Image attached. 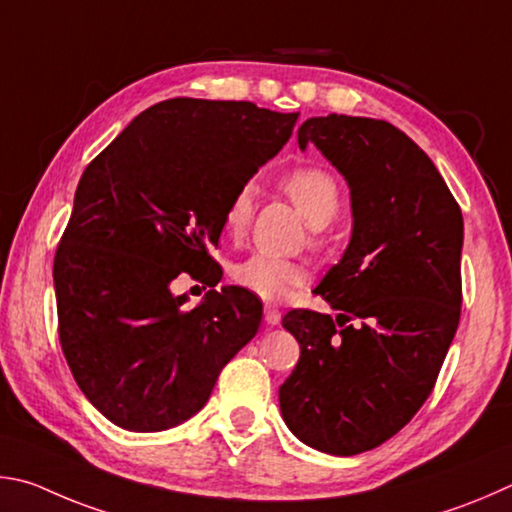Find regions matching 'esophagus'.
<instances>
[{"instance_id": "34e87169", "label": "esophagus", "mask_w": 512, "mask_h": 512, "mask_svg": "<svg viewBox=\"0 0 512 512\" xmlns=\"http://www.w3.org/2000/svg\"><path fill=\"white\" fill-rule=\"evenodd\" d=\"M265 321L270 326L281 324V310L274 306V303H265Z\"/></svg>"}]
</instances>
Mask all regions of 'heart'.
I'll use <instances>...</instances> for the list:
<instances>
[{
  "instance_id": "heart-1",
  "label": "heart",
  "mask_w": 512,
  "mask_h": 512,
  "mask_svg": "<svg viewBox=\"0 0 512 512\" xmlns=\"http://www.w3.org/2000/svg\"><path fill=\"white\" fill-rule=\"evenodd\" d=\"M283 188L303 218L317 229L333 222L342 209V191L337 179L324 168L292 170L283 179ZM251 215H254V186L242 184L224 206V233L233 240L242 238L251 227ZM306 279V265L267 254H251L231 267V281L265 301L285 299L294 288L306 283Z\"/></svg>"
}]
</instances>
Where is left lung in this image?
Segmentation results:
<instances>
[{"instance_id": "8db88e82", "label": "left lung", "mask_w": 512, "mask_h": 512, "mask_svg": "<svg viewBox=\"0 0 512 512\" xmlns=\"http://www.w3.org/2000/svg\"><path fill=\"white\" fill-rule=\"evenodd\" d=\"M308 143L351 186L353 236L315 290L337 317H283L301 357L279 402L299 441L353 456L398 434L434 389L461 319L463 215L396 125L315 116L299 128V146Z\"/></svg>"}]
</instances>
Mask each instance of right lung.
<instances>
[{
    "mask_svg": "<svg viewBox=\"0 0 512 512\" xmlns=\"http://www.w3.org/2000/svg\"><path fill=\"white\" fill-rule=\"evenodd\" d=\"M299 112L170 98L141 112L80 177L53 258L62 353L87 400L130 432L197 414L261 326L247 292L184 310L179 274L215 285L229 197L292 137Z\"/></svg>",
    "mask_w": 512,
    "mask_h": 512,
    "instance_id": "obj_1",
    "label": "right lung"
}]
</instances>
